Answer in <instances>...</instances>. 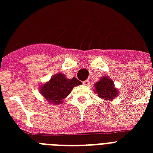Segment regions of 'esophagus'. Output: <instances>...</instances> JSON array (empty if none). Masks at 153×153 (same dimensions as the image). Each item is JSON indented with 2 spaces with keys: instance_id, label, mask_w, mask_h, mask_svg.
I'll list each match as a JSON object with an SVG mask.
<instances>
[{
  "instance_id": "34e87169",
  "label": "esophagus",
  "mask_w": 153,
  "mask_h": 153,
  "mask_svg": "<svg viewBox=\"0 0 153 153\" xmlns=\"http://www.w3.org/2000/svg\"><path fill=\"white\" fill-rule=\"evenodd\" d=\"M82 83H83V85H85V86H89L90 81H89V80H86V81L82 82Z\"/></svg>"
}]
</instances>
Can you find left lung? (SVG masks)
Instances as JSON below:
<instances>
[{
	"label": "left lung",
	"instance_id": "8db88e82",
	"mask_svg": "<svg viewBox=\"0 0 153 153\" xmlns=\"http://www.w3.org/2000/svg\"><path fill=\"white\" fill-rule=\"evenodd\" d=\"M96 93L99 98L105 101H111L118 96V90L114 87V81L108 76L102 77L94 85Z\"/></svg>",
	"mask_w": 153,
	"mask_h": 153
}]
</instances>
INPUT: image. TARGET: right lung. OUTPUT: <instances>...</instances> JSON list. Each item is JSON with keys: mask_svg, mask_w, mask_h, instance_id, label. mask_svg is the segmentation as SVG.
I'll list each match as a JSON object with an SVG mask.
<instances>
[{"mask_svg": "<svg viewBox=\"0 0 153 153\" xmlns=\"http://www.w3.org/2000/svg\"><path fill=\"white\" fill-rule=\"evenodd\" d=\"M82 82L76 78L68 79L63 74L53 75L51 80L40 86L39 91L44 98L51 104H60L62 99L67 98L74 86L81 85Z\"/></svg>", "mask_w": 153, "mask_h": 153, "instance_id": "add662e5", "label": "right lung"}]
</instances>
